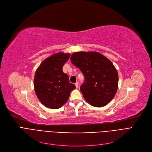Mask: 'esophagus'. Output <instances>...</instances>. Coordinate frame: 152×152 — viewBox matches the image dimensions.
Here are the masks:
<instances>
[{
    "instance_id": "34e87169",
    "label": "esophagus",
    "mask_w": 152,
    "mask_h": 152,
    "mask_svg": "<svg viewBox=\"0 0 152 152\" xmlns=\"http://www.w3.org/2000/svg\"><path fill=\"white\" fill-rule=\"evenodd\" d=\"M75 86H76V88H78V87H79V83H78V82H76V83H75Z\"/></svg>"
}]
</instances>
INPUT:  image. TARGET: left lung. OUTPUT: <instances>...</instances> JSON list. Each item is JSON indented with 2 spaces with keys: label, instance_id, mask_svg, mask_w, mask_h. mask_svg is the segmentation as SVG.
<instances>
[{
  "label": "left lung",
  "instance_id": "obj_1",
  "mask_svg": "<svg viewBox=\"0 0 152 152\" xmlns=\"http://www.w3.org/2000/svg\"><path fill=\"white\" fill-rule=\"evenodd\" d=\"M70 60L84 76L80 90L86 102L95 107L107 105L118 86V74L112 62L95 51L75 52Z\"/></svg>",
  "mask_w": 152,
  "mask_h": 152
}]
</instances>
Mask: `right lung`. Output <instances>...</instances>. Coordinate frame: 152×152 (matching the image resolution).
I'll return each mask as SVG.
<instances>
[{
    "label": "right lung",
    "mask_w": 152,
    "mask_h": 152,
    "mask_svg": "<svg viewBox=\"0 0 152 152\" xmlns=\"http://www.w3.org/2000/svg\"><path fill=\"white\" fill-rule=\"evenodd\" d=\"M69 57L70 53H55L45 59L36 71L35 92L39 101L47 108H61L68 101L71 92L76 88L62 70Z\"/></svg>",
    "instance_id": "1"
}]
</instances>
